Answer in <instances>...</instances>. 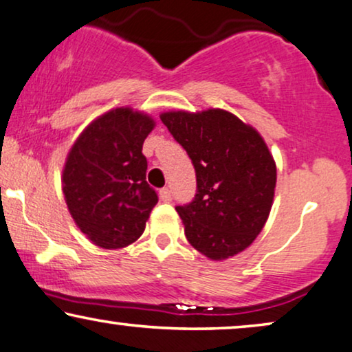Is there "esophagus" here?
Instances as JSON below:
<instances>
[{
    "label": "esophagus",
    "mask_w": 352,
    "mask_h": 352,
    "mask_svg": "<svg viewBox=\"0 0 352 352\" xmlns=\"http://www.w3.org/2000/svg\"><path fill=\"white\" fill-rule=\"evenodd\" d=\"M160 199L162 201H171L173 200V195H171V190L168 189V187H163V189L160 190Z\"/></svg>",
    "instance_id": "esophagus-1"
}]
</instances>
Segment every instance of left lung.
I'll return each mask as SVG.
<instances>
[{"label":"left lung","mask_w":352,"mask_h":352,"mask_svg":"<svg viewBox=\"0 0 352 352\" xmlns=\"http://www.w3.org/2000/svg\"><path fill=\"white\" fill-rule=\"evenodd\" d=\"M160 118L195 168L194 200L176 206L189 243L213 261L243 252L266 224L276 190V162L261 134L221 109Z\"/></svg>","instance_id":"8db88e82"}]
</instances>
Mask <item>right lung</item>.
<instances>
[{
    "mask_svg": "<svg viewBox=\"0 0 352 352\" xmlns=\"http://www.w3.org/2000/svg\"><path fill=\"white\" fill-rule=\"evenodd\" d=\"M155 122L129 107L109 110L80 134L62 171L75 224L94 245L123 248L141 237L157 192L147 184L142 144Z\"/></svg>",
    "mask_w": 352,
    "mask_h": 352,
    "instance_id": "1",
    "label": "right lung"
}]
</instances>
